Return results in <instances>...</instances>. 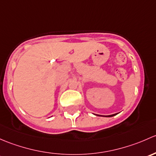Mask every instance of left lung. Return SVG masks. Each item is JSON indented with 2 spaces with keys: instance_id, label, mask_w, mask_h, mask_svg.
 Listing matches in <instances>:
<instances>
[{
  "instance_id": "8db88e82",
  "label": "left lung",
  "mask_w": 156,
  "mask_h": 156,
  "mask_svg": "<svg viewBox=\"0 0 156 156\" xmlns=\"http://www.w3.org/2000/svg\"><path fill=\"white\" fill-rule=\"evenodd\" d=\"M115 114H113V115H107V116H109V117H111V116H113V115H115Z\"/></svg>"
}]
</instances>
